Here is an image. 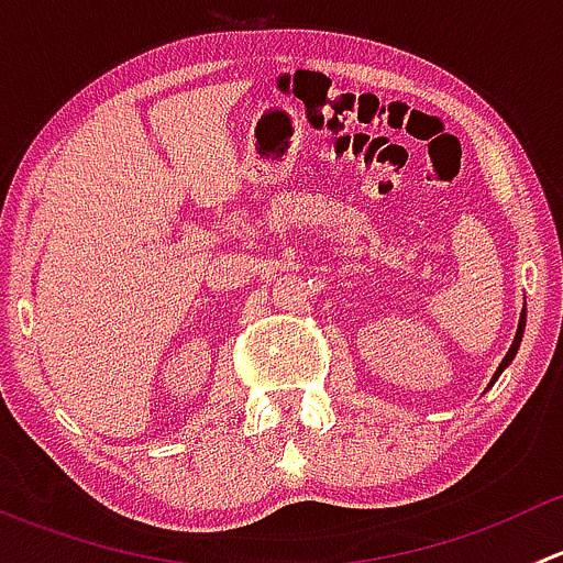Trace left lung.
Instances as JSON below:
<instances>
[{
  "label": "left lung",
  "instance_id": "left-lung-1",
  "mask_svg": "<svg viewBox=\"0 0 563 563\" xmlns=\"http://www.w3.org/2000/svg\"><path fill=\"white\" fill-rule=\"evenodd\" d=\"M523 329H526V313H520L518 334H515V340H512V349L507 351V356H504V362H501V365H498L496 376H493V382H490V384H496V382H498V376H501V371H504V367H509V362L515 360V354H518V349H520V340H523Z\"/></svg>",
  "mask_w": 563,
  "mask_h": 563
}]
</instances>
